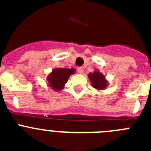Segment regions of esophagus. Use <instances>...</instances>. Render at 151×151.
Masks as SVG:
<instances>
[{"label":"esophagus","mask_w":151,"mask_h":151,"mask_svg":"<svg viewBox=\"0 0 151 151\" xmlns=\"http://www.w3.org/2000/svg\"><path fill=\"white\" fill-rule=\"evenodd\" d=\"M83 71H84V69H83V68H82V67H78V73H79V74H82V73H83Z\"/></svg>","instance_id":"esophagus-1"}]
</instances>
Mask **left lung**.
<instances>
[{
	"mask_svg": "<svg viewBox=\"0 0 151 151\" xmlns=\"http://www.w3.org/2000/svg\"><path fill=\"white\" fill-rule=\"evenodd\" d=\"M88 76L90 80V82L91 83L92 87L97 90H104L108 86V81L106 79L105 76H104L97 69H95L93 73H89Z\"/></svg>",
	"mask_w": 151,
	"mask_h": 151,
	"instance_id": "left-lung-1",
	"label": "left lung"
}]
</instances>
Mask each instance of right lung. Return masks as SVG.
Returning a JSON list of instances; mask_svg holds the SVG:
<instances>
[{
    "label": "right lung",
    "instance_id": "1",
    "mask_svg": "<svg viewBox=\"0 0 151 151\" xmlns=\"http://www.w3.org/2000/svg\"><path fill=\"white\" fill-rule=\"evenodd\" d=\"M76 69L74 68H56L52 70L47 77V86L55 91H61L67 82L69 76L75 74Z\"/></svg>",
    "mask_w": 151,
    "mask_h": 151
}]
</instances>
